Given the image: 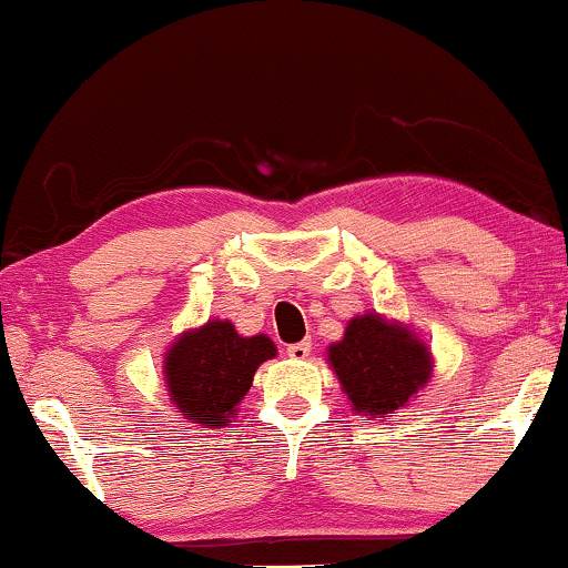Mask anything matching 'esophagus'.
I'll use <instances>...</instances> for the list:
<instances>
[{"mask_svg": "<svg viewBox=\"0 0 568 568\" xmlns=\"http://www.w3.org/2000/svg\"><path fill=\"white\" fill-rule=\"evenodd\" d=\"M308 354H312V343L308 341H301V343H293V346H288V356L293 358V362H304V358H308Z\"/></svg>", "mask_w": 568, "mask_h": 568, "instance_id": "1", "label": "esophagus"}]
</instances>
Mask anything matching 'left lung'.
<instances>
[{
    "label": "left lung",
    "instance_id": "1",
    "mask_svg": "<svg viewBox=\"0 0 568 568\" xmlns=\"http://www.w3.org/2000/svg\"><path fill=\"white\" fill-rule=\"evenodd\" d=\"M327 364L351 400V412L369 419L408 406L435 369L427 343L404 322L377 312L348 320L341 341L327 346Z\"/></svg>",
    "mask_w": 568,
    "mask_h": 568
}]
</instances>
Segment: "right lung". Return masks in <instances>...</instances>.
I'll return each mask as SVG.
<instances>
[{"instance_id": "right-lung-1", "label": "right lung", "mask_w": 568, "mask_h": 568, "mask_svg": "<svg viewBox=\"0 0 568 568\" xmlns=\"http://www.w3.org/2000/svg\"><path fill=\"white\" fill-rule=\"evenodd\" d=\"M275 356L270 335H241L231 320H206L183 329L162 362L170 404L193 425L227 427L256 369Z\"/></svg>"}]
</instances>
